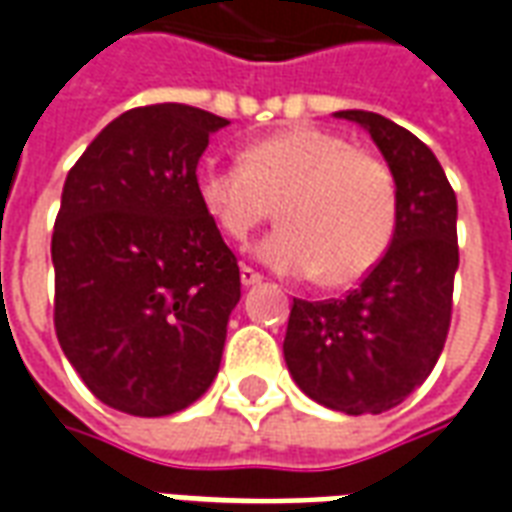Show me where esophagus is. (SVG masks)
Returning a JSON list of instances; mask_svg holds the SVG:
<instances>
[{
    "label": "esophagus",
    "instance_id": "1",
    "mask_svg": "<svg viewBox=\"0 0 512 512\" xmlns=\"http://www.w3.org/2000/svg\"><path fill=\"white\" fill-rule=\"evenodd\" d=\"M239 281H242V286H256L262 284V275L256 273L253 267H242L239 270Z\"/></svg>",
    "mask_w": 512,
    "mask_h": 512
}]
</instances>
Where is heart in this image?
Instances as JSON below:
<instances>
[{"instance_id":"obj_1","label":"heart","mask_w":512,"mask_h":512,"mask_svg":"<svg viewBox=\"0 0 512 512\" xmlns=\"http://www.w3.org/2000/svg\"><path fill=\"white\" fill-rule=\"evenodd\" d=\"M195 192L234 242H245L278 206L281 226L256 245V259L295 278L322 273L328 286L364 278L383 259L397 226L389 168L314 126L262 137L237 162L206 157Z\"/></svg>"}]
</instances>
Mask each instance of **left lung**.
<instances>
[{"mask_svg": "<svg viewBox=\"0 0 512 512\" xmlns=\"http://www.w3.org/2000/svg\"><path fill=\"white\" fill-rule=\"evenodd\" d=\"M364 126L397 187L394 237L342 300H295L284 358L300 391L331 411L364 416L400 405L433 372L452 317L458 198L436 154L378 112L339 110Z\"/></svg>", "mask_w": 512, "mask_h": 512, "instance_id": "left-lung-1", "label": "left lung"}]
</instances>
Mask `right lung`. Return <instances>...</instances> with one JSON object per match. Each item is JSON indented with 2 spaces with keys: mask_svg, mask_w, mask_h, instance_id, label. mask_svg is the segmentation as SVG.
<instances>
[{
  "mask_svg": "<svg viewBox=\"0 0 512 512\" xmlns=\"http://www.w3.org/2000/svg\"><path fill=\"white\" fill-rule=\"evenodd\" d=\"M223 126L187 104L123 112L63 184L54 331L85 386L129 416L184 411L220 369L239 267L195 170Z\"/></svg>",
  "mask_w": 512,
  "mask_h": 512,
  "instance_id": "add662e5",
  "label": "right lung"
}]
</instances>
